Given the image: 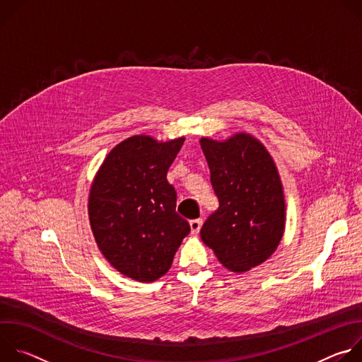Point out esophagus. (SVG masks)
Segmentation results:
<instances>
[{"mask_svg":"<svg viewBox=\"0 0 362 362\" xmlns=\"http://www.w3.org/2000/svg\"><path fill=\"white\" fill-rule=\"evenodd\" d=\"M202 223H203L202 219H193V221L189 222L192 235H197V233H199V230H200V228H202Z\"/></svg>","mask_w":362,"mask_h":362,"instance_id":"34e87169","label":"esophagus"}]
</instances>
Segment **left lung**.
<instances>
[{
	"mask_svg": "<svg viewBox=\"0 0 362 362\" xmlns=\"http://www.w3.org/2000/svg\"><path fill=\"white\" fill-rule=\"evenodd\" d=\"M219 208L200 229V238L232 272L264 264L285 232V196L267 147L249 133L226 140L200 139Z\"/></svg>",
	"mask_w": 362,
	"mask_h": 362,
	"instance_id": "1",
	"label": "left lung"
}]
</instances>
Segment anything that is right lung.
I'll return each instance as SVG.
<instances>
[{
  "label": "right lung",
  "mask_w": 362,
  "mask_h": 362,
  "mask_svg": "<svg viewBox=\"0 0 362 362\" xmlns=\"http://www.w3.org/2000/svg\"><path fill=\"white\" fill-rule=\"evenodd\" d=\"M183 141L132 136L112 148L91 183L88 219L95 243L116 271L134 281L163 276L190 232L166 179Z\"/></svg>",
  "instance_id": "obj_1"
}]
</instances>
